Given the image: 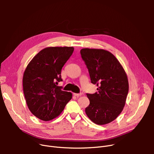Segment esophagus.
<instances>
[{
  "mask_svg": "<svg viewBox=\"0 0 154 154\" xmlns=\"http://www.w3.org/2000/svg\"><path fill=\"white\" fill-rule=\"evenodd\" d=\"M74 95L77 97H79V96L82 95V93H79V94H76V93H74Z\"/></svg>",
  "mask_w": 154,
  "mask_h": 154,
  "instance_id": "obj_1",
  "label": "esophagus"
}]
</instances>
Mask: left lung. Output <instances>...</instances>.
Here are the masks:
<instances>
[{
	"instance_id": "obj_1",
	"label": "left lung",
	"mask_w": 154,
	"mask_h": 154,
	"mask_svg": "<svg viewBox=\"0 0 154 154\" xmlns=\"http://www.w3.org/2000/svg\"><path fill=\"white\" fill-rule=\"evenodd\" d=\"M89 73L91 83L96 84L97 92L87 94L90 104L85 113L98 125L114 120L122 111L128 92L126 73L116 57L103 49L82 48L80 51Z\"/></svg>"
}]
</instances>
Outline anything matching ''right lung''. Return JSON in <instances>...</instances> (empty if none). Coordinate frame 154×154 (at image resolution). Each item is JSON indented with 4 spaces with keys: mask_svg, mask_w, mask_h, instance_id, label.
I'll use <instances>...</instances> for the list:
<instances>
[{
    "mask_svg": "<svg viewBox=\"0 0 154 154\" xmlns=\"http://www.w3.org/2000/svg\"><path fill=\"white\" fill-rule=\"evenodd\" d=\"M72 47H51L40 51L27 66L23 91L27 106L36 117L51 120L63 110L72 94L57 86L62 81L61 70L72 55Z\"/></svg>",
    "mask_w": 154,
    "mask_h": 154,
    "instance_id": "right-lung-1",
    "label": "right lung"
}]
</instances>
